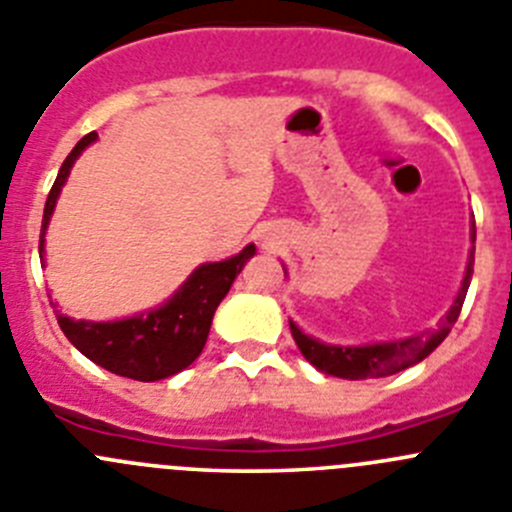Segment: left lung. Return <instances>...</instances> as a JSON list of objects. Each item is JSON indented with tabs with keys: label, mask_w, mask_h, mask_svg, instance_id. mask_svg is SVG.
Listing matches in <instances>:
<instances>
[{
	"label": "left lung",
	"mask_w": 512,
	"mask_h": 512,
	"mask_svg": "<svg viewBox=\"0 0 512 512\" xmlns=\"http://www.w3.org/2000/svg\"><path fill=\"white\" fill-rule=\"evenodd\" d=\"M472 242H475V222H472ZM472 265H475V247L470 252V262H467L465 280L457 293L455 303L447 310L444 321L439 323L434 331L424 333V336L404 338V341H386V343H371V346H328V343L315 341V338L305 336L293 321H290V333H293L295 343H298L300 353L308 358L310 364L318 371L328 376H338V379H379V376L399 374V371L409 369V366L419 364L422 358H427L439 343L447 338L452 326L460 318L462 303H465L467 288L472 280Z\"/></svg>",
	"instance_id": "1"
}]
</instances>
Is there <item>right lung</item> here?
Segmentation results:
<instances>
[{
	"instance_id": "obj_1",
	"label": "right lung",
	"mask_w": 512,
	"mask_h": 512,
	"mask_svg": "<svg viewBox=\"0 0 512 512\" xmlns=\"http://www.w3.org/2000/svg\"><path fill=\"white\" fill-rule=\"evenodd\" d=\"M95 138L98 133H88L75 143L68 159L62 161L60 174L47 194L40 232V260H45V229L57 197H60L62 184L68 179L75 159ZM252 255H255V245H247L240 255L229 257V260L199 265L161 308L148 310L143 315H133L123 321L93 323L73 321L55 310L57 323L83 356H88L93 364L103 366L111 374L136 381L169 379L197 361L207 343L214 310L229 293L234 278L240 275L242 265Z\"/></svg>"
}]
</instances>
